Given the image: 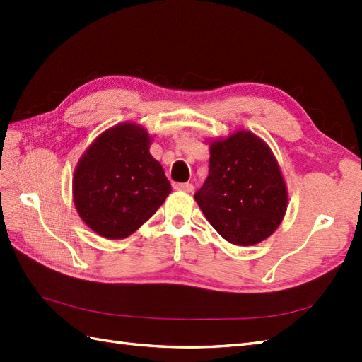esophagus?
<instances>
[{"label": "esophagus", "instance_id": "obj_1", "mask_svg": "<svg viewBox=\"0 0 362 362\" xmlns=\"http://www.w3.org/2000/svg\"><path fill=\"white\" fill-rule=\"evenodd\" d=\"M175 189H179V191H185V193H193V183H189V182H185V183H175V187H174Z\"/></svg>", "mask_w": 362, "mask_h": 362}]
</instances>
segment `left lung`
Wrapping results in <instances>:
<instances>
[{
  "label": "left lung",
  "mask_w": 362,
  "mask_h": 362,
  "mask_svg": "<svg viewBox=\"0 0 362 362\" xmlns=\"http://www.w3.org/2000/svg\"><path fill=\"white\" fill-rule=\"evenodd\" d=\"M214 230L236 245L271 236L286 213L288 193L269 146L240 130L210 146V171L194 193Z\"/></svg>",
  "instance_id": "1"
}]
</instances>
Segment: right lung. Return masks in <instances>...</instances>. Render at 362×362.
I'll list each match as a JSON object with an SVG mask.
<instances>
[{
  "label": "right lung",
  "instance_id": "add662e5",
  "mask_svg": "<svg viewBox=\"0 0 362 362\" xmlns=\"http://www.w3.org/2000/svg\"><path fill=\"white\" fill-rule=\"evenodd\" d=\"M149 144L141 126H115L96 138L76 168V210L107 240L132 235L171 193V183L149 153Z\"/></svg>",
  "mask_w": 362,
  "mask_h": 362
}]
</instances>
